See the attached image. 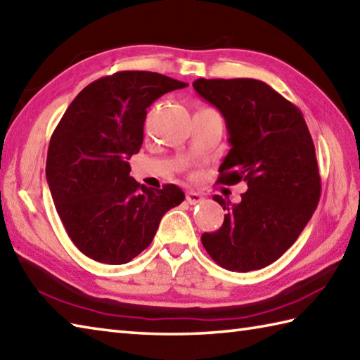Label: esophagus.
Here are the masks:
<instances>
[{
	"instance_id": "34e87169",
	"label": "esophagus",
	"mask_w": 360,
	"mask_h": 360,
	"mask_svg": "<svg viewBox=\"0 0 360 360\" xmlns=\"http://www.w3.org/2000/svg\"><path fill=\"white\" fill-rule=\"evenodd\" d=\"M186 200H187L188 204H198V202H201L204 198H202V195L196 193V192H187V193H186Z\"/></svg>"
}]
</instances>
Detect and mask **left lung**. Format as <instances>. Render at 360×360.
<instances>
[{
  "instance_id": "left-lung-1",
  "label": "left lung",
  "mask_w": 360,
  "mask_h": 360,
  "mask_svg": "<svg viewBox=\"0 0 360 360\" xmlns=\"http://www.w3.org/2000/svg\"><path fill=\"white\" fill-rule=\"evenodd\" d=\"M193 89L226 122L231 150L218 182L248 186L238 204L214 196L226 214L220 229L201 236L202 246L223 269L260 270L290 248L320 201L311 132L297 105L262 81L200 77Z\"/></svg>"
}]
</instances>
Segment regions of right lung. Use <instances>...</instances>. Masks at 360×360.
<instances>
[{
    "label": "right lung",
    "instance_id": "add662e5",
    "mask_svg": "<svg viewBox=\"0 0 360 360\" xmlns=\"http://www.w3.org/2000/svg\"><path fill=\"white\" fill-rule=\"evenodd\" d=\"M186 82L153 72H118L82 89L54 129L46 181L68 237L87 257L122 265L153 242L160 218L186 195L148 188L129 176L143 142L146 109Z\"/></svg>",
    "mask_w": 360,
    "mask_h": 360
}]
</instances>
